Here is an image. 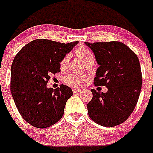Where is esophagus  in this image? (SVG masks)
Instances as JSON below:
<instances>
[{"label": "esophagus", "instance_id": "34e87169", "mask_svg": "<svg viewBox=\"0 0 153 153\" xmlns=\"http://www.w3.org/2000/svg\"><path fill=\"white\" fill-rule=\"evenodd\" d=\"M81 91H82V90H80V89H73V93H80Z\"/></svg>", "mask_w": 153, "mask_h": 153}]
</instances>
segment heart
Masks as SVG:
<instances>
[{
    "label": "heart",
    "instance_id": "obj_1",
    "mask_svg": "<svg viewBox=\"0 0 153 153\" xmlns=\"http://www.w3.org/2000/svg\"><path fill=\"white\" fill-rule=\"evenodd\" d=\"M76 54L85 65L90 63V62H94L95 60V57L93 54L92 53V52L89 49H88L85 47H79V48H77ZM69 60L70 55L68 54V55L64 56L60 63V68L62 69L66 68ZM64 82L66 84V85H69V86L76 88V87L81 86L82 85L83 78L78 76H75V75H69V76L65 77V79H64Z\"/></svg>",
    "mask_w": 153,
    "mask_h": 153
}]
</instances>
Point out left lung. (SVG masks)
<instances>
[{
  "instance_id": "left-lung-1",
  "label": "left lung",
  "mask_w": 153,
  "mask_h": 153,
  "mask_svg": "<svg viewBox=\"0 0 153 153\" xmlns=\"http://www.w3.org/2000/svg\"><path fill=\"white\" fill-rule=\"evenodd\" d=\"M85 44L94 52L99 65L93 84L108 88L106 93L91 90L88 114L100 126L114 127L129 117L139 100L142 85L139 58L122 42Z\"/></svg>"
}]
</instances>
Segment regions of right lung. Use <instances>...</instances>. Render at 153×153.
<instances>
[{
	"label": "right lung",
	"instance_id": "obj_1",
	"mask_svg": "<svg viewBox=\"0 0 153 153\" xmlns=\"http://www.w3.org/2000/svg\"><path fill=\"white\" fill-rule=\"evenodd\" d=\"M77 43L39 39L16 55L11 68V93L19 114L31 126L45 128L63 117L73 92L66 85L53 89L47 84L51 75L60 71V61Z\"/></svg>",
	"mask_w": 153,
	"mask_h": 153
}]
</instances>
